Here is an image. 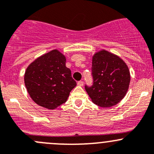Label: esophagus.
<instances>
[{
  "label": "esophagus",
  "instance_id": "esophagus-1",
  "mask_svg": "<svg viewBox=\"0 0 154 154\" xmlns=\"http://www.w3.org/2000/svg\"><path fill=\"white\" fill-rule=\"evenodd\" d=\"M77 85H78L79 86H82L83 85H84V82H83L82 81H79L78 83H77Z\"/></svg>",
  "mask_w": 154,
  "mask_h": 154
}]
</instances>
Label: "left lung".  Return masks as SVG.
Instances as JSON below:
<instances>
[{"label":"left lung","mask_w":154,"mask_h":154,"mask_svg":"<svg viewBox=\"0 0 154 154\" xmlns=\"http://www.w3.org/2000/svg\"><path fill=\"white\" fill-rule=\"evenodd\" d=\"M92 85H85L92 102L101 107L117 104L126 94L130 72L125 63L113 54L103 51L92 59Z\"/></svg>","instance_id":"1"}]
</instances>
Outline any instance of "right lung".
<instances>
[{
	"label": "right lung",
	"mask_w": 154,
	"mask_h": 154,
	"mask_svg": "<svg viewBox=\"0 0 154 154\" xmlns=\"http://www.w3.org/2000/svg\"><path fill=\"white\" fill-rule=\"evenodd\" d=\"M25 85L32 99L39 106L53 109L66 101L76 86L66 58L57 50L50 51L29 66Z\"/></svg>",
	"instance_id": "obj_1"
}]
</instances>
